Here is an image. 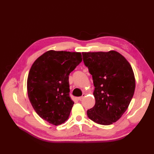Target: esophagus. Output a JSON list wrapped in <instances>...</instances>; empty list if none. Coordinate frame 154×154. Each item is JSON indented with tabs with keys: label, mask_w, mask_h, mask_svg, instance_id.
<instances>
[{
	"label": "esophagus",
	"mask_w": 154,
	"mask_h": 154,
	"mask_svg": "<svg viewBox=\"0 0 154 154\" xmlns=\"http://www.w3.org/2000/svg\"><path fill=\"white\" fill-rule=\"evenodd\" d=\"M85 96V94H83V95H82V96H80V97H78V100L80 101V100H82V99L83 98V97H84Z\"/></svg>",
	"instance_id": "obj_1"
}]
</instances>
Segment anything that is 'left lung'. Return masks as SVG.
Here are the masks:
<instances>
[{
    "label": "left lung",
    "instance_id": "left-lung-1",
    "mask_svg": "<svg viewBox=\"0 0 154 154\" xmlns=\"http://www.w3.org/2000/svg\"><path fill=\"white\" fill-rule=\"evenodd\" d=\"M82 55L95 87L96 103L87 110L88 117L100 125L112 124L122 117L133 97L136 82L132 68L115 51Z\"/></svg>",
    "mask_w": 154,
    "mask_h": 154
}]
</instances>
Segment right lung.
Listing matches in <instances>:
<instances>
[{
	"label": "right lung",
	"instance_id": "obj_1",
	"mask_svg": "<svg viewBox=\"0 0 154 154\" xmlns=\"http://www.w3.org/2000/svg\"><path fill=\"white\" fill-rule=\"evenodd\" d=\"M82 61L80 53L51 50L32 65L27 94L41 118L56 126L67 120L74 104L69 96V75Z\"/></svg>",
	"mask_w": 154,
	"mask_h": 154
}]
</instances>
